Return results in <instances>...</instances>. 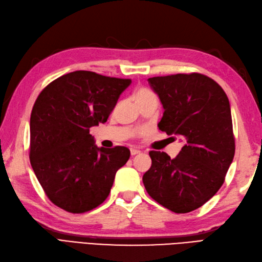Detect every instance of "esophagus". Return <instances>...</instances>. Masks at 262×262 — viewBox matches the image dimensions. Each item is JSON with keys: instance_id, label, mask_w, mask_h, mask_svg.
Here are the masks:
<instances>
[{"instance_id": "esophagus-1", "label": "esophagus", "mask_w": 262, "mask_h": 262, "mask_svg": "<svg viewBox=\"0 0 262 262\" xmlns=\"http://www.w3.org/2000/svg\"><path fill=\"white\" fill-rule=\"evenodd\" d=\"M138 154H140V150H138V149H135V148H130V155H132V156L138 155Z\"/></svg>"}]
</instances>
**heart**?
I'll list each match as a JSON object with an SVG mask.
<instances>
[{
	"instance_id": "heart-1",
	"label": "heart",
	"mask_w": 262,
	"mask_h": 262,
	"mask_svg": "<svg viewBox=\"0 0 262 262\" xmlns=\"http://www.w3.org/2000/svg\"><path fill=\"white\" fill-rule=\"evenodd\" d=\"M133 97L135 99V102L137 103L138 106L143 105L145 103H148L151 102V100H155V102H158L157 96L154 94L151 91H149L148 89H146V87H138V89L134 92L133 94ZM140 132H135L134 133V135L137 136L139 135Z\"/></svg>"
}]
</instances>
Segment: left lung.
<instances>
[{
  "instance_id": "8db88e82",
  "label": "left lung",
  "mask_w": 262,
  "mask_h": 262,
  "mask_svg": "<svg viewBox=\"0 0 262 262\" xmlns=\"http://www.w3.org/2000/svg\"><path fill=\"white\" fill-rule=\"evenodd\" d=\"M148 82L165 110L159 129L180 137L184 146L173 159L150 150L151 167L143 183L159 205L176 213L190 212L220 189L233 159L229 99L217 82L200 73L156 76Z\"/></svg>"
}]
</instances>
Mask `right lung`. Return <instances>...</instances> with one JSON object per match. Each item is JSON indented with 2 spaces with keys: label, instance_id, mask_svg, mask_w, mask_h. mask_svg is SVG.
I'll return each instance as SVG.
<instances>
[{
  "label": "right lung",
  "instance_id": "obj_1",
  "mask_svg": "<svg viewBox=\"0 0 262 262\" xmlns=\"http://www.w3.org/2000/svg\"><path fill=\"white\" fill-rule=\"evenodd\" d=\"M132 83L76 71L44 87L31 113L30 160L45 195L55 206L84 213L108 197L116 171L130 156L127 147L94 145L92 126L106 123Z\"/></svg>",
  "mask_w": 262,
  "mask_h": 262
}]
</instances>
